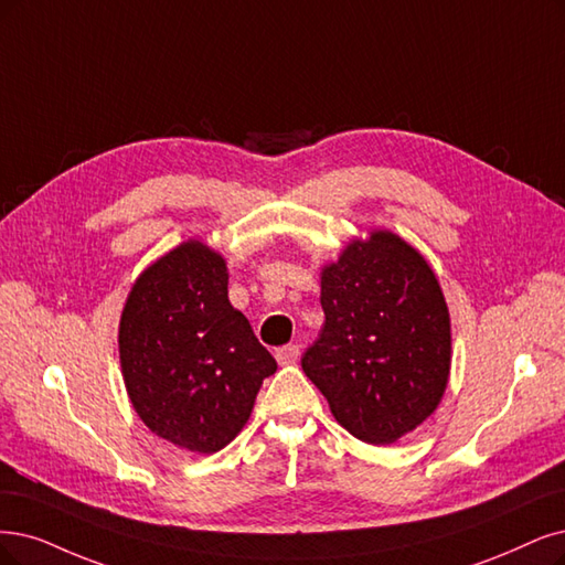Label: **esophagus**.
Wrapping results in <instances>:
<instances>
[{
    "label": "esophagus",
    "instance_id": "1",
    "mask_svg": "<svg viewBox=\"0 0 565 565\" xmlns=\"http://www.w3.org/2000/svg\"><path fill=\"white\" fill-rule=\"evenodd\" d=\"M275 359L279 365H290L300 359V347L298 344H286L275 351Z\"/></svg>",
    "mask_w": 565,
    "mask_h": 565
}]
</instances>
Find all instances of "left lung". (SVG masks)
Returning <instances> with one entry per match:
<instances>
[{"instance_id":"obj_1","label":"left lung","mask_w":565,"mask_h":565,"mask_svg":"<svg viewBox=\"0 0 565 565\" xmlns=\"http://www.w3.org/2000/svg\"><path fill=\"white\" fill-rule=\"evenodd\" d=\"M326 323L302 370L353 437L391 445L440 405L451 365L447 302L419 250L377 230L321 271Z\"/></svg>"}]
</instances>
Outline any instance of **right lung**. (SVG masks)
<instances>
[{
	"label": "right lung",
	"instance_id": "1",
	"mask_svg": "<svg viewBox=\"0 0 565 565\" xmlns=\"http://www.w3.org/2000/svg\"><path fill=\"white\" fill-rule=\"evenodd\" d=\"M120 367L139 419L162 440L214 454L248 422L277 361L227 300L225 260L183 242L141 271L125 302Z\"/></svg>",
	"mask_w": 565,
	"mask_h": 565
}]
</instances>
